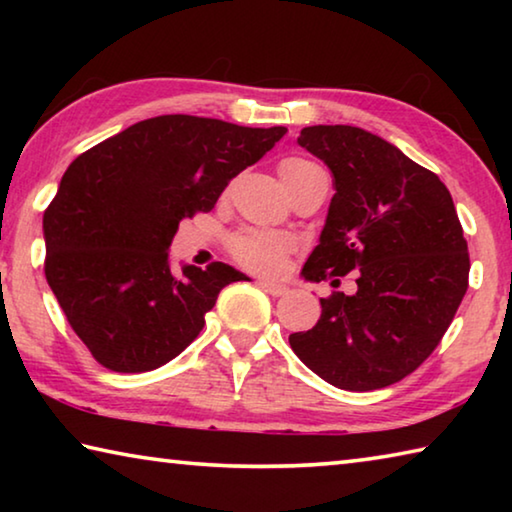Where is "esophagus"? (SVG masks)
Instances as JSON below:
<instances>
[{
    "label": "esophagus",
    "instance_id": "1",
    "mask_svg": "<svg viewBox=\"0 0 512 512\" xmlns=\"http://www.w3.org/2000/svg\"><path fill=\"white\" fill-rule=\"evenodd\" d=\"M259 289H264L266 293H271V296L280 298L284 296V293H289V287L287 284H277V282H271V280H259Z\"/></svg>",
    "mask_w": 512,
    "mask_h": 512
}]
</instances>
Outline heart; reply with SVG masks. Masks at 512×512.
I'll list each match as a JSON object with an SVG mask.
<instances>
[{"label": "heart", "mask_w": 512, "mask_h": 512, "mask_svg": "<svg viewBox=\"0 0 512 512\" xmlns=\"http://www.w3.org/2000/svg\"><path fill=\"white\" fill-rule=\"evenodd\" d=\"M316 169V164L300 158H289L280 164V173H300ZM291 241L282 235H273V232H244L235 241H232V253L241 264L255 271H277L282 266L284 257L289 255Z\"/></svg>", "instance_id": "b5f03b06"}]
</instances>
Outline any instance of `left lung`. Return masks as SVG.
<instances>
[{
	"label": "left lung",
	"mask_w": 512,
	"mask_h": 512,
	"mask_svg": "<svg viewBox=\"0 0 512 512\" xmlns=\"http://www.w3.org/2000/svg\"><path fill=\"white\" fill-rule=\"evenodd\" d=\"M298 144L327 164L336 189L302 277L357 273V293L320 298L318 323L289 343L327 384L377 391L411 375L454 320L470 275L461 221L436 173L379 135L307 126Z\"/></svg>",
	"instance_id": "left-lung-1"
}]
</instances>
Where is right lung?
<instances>
[{
	"label": "right lung",
	"mask_w": 512,
	"mask_h": 512,
	"mask_svg": "<svg viewBox=\"0 0 512 512\" xmlns=\"http://www.w3.org/2000/svg\"><path fill=\"white\" fill-rule=\"evenodd\" d=\"M287 128L162 115L137 121L69 164L42 216L45 275L101 366L149 372L178 357L223 287L248 280L223 262L176 273L178 223L210 212L232 178Z\"/></svg>",
	"instance_id": "add662e5"
}]
</instances>
